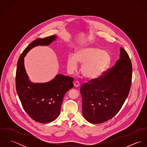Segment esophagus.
<instances>
[{
    "instance_id": "1",
    "label": "esophagus",
    "mask_w": 147,
    "mask_h": 147,
    "mask_svg": "<svg viewBox=\"0 0 147 147\" xmlns=\"http://www.w3.org/2000/svg\"><path fill=\"white\" fill-rule=\"evenodd\" d=\"M80 85V83L78 81H76V82H75L74 83V86L75 87H79Z\"/></svg>"
}]
</instances>
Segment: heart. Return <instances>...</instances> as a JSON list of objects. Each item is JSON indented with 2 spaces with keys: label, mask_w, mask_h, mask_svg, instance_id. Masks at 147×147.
I'll return each mask as SVG.
<instances>
[{
  "label": "heart",
  "mask_w": 147,
  "mask_h": 147,
  "mask_svg": "<svg viewBox=\"0 0 147 147\" xmlns=\"http://www.w3.org/2000/svg\"><path fill=\"white\" fill-rule=\"evenodd\" d=\"M111 62L109 54L103 50L93 47H85L78 49L75 55H69L67 65L68 69L74 71L78 63L82 64V72L84 77L93 80L102 76Z\"/></svg>",
  "instance_id": "obj_1"
}]
</instances>
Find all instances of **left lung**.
<instances>
[{
    "instance_id": "1",
    "label": "left lung",
    "mask_w": 147,
    "mask_h": 147,
    "mask_svg": "<svg viewBox=\"0 0 147 147\" xmlns=\"http://www.w3.org/2000/svg\"><path fill=\"white\" fill-rule=\"evenodd\" d=\"M132 68L126 51L120 47V57L113 67L97 79L82 85V111L85 119L94 124L113 118L129 92Z\"/></svg>"
}]
</instances>
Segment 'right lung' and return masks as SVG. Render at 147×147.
Returning <instances> with one entry per match:
<instances>
[{"label":"right lung","mask_w":147,"mask_h":147,"mask_svg":"<svg viewBox=\"0 0 147 147\" xmlns=\"http://www.w3.org/2000/svg\"><path fill=\"white\" fill-rule=\"evenodd\" d=\"M56 38L51 36L34 40L24 50L17 64L16 88L22 106L31 118L42 123L51 122L58 117L64 96L74 86V78L59 74L47 83H32L25 69L24 57L32 48L49 45Z\"/></svg>","instance_id":"right-lung-1"}]
</instances>
